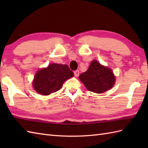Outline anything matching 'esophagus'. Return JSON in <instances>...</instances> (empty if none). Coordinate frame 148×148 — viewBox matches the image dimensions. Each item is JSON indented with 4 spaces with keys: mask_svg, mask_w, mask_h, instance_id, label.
Segmentation results:
<instances>
[{
    "mask_svg": "<svg viewBox=\"0 0 148 148\" xmlns=\"http://www.w3.org/2000/svg\"><path fill=\"white\" fill-rule=\"evenodd\" d=\"M74 75L76 76H78L79 75V71H78V70H76V71H74Z\"/></svg>",
    "mask_w": 148,
    "mask_h": 148,
    "instance_id": "1",
    "label": "esophagus"
}]
</instances>
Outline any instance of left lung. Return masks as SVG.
Instances as JSON below:
<instances>
[{"mask_svg": "<svg viewBox=\"0 0 148 148\" xmlns=\"http://www.w3.org/2000/svg\"><path fill=\"white\" fill-rule=\"evenodd\" d=\"M79 78L90 92L102 93L111 89L115 83V77L111 69L93 60L88 70Z\"/></svg>", "mask_w": 148, "mask_h": 148, "instance_id": "left-lung-1", "label": "left lung"}]
</instances>
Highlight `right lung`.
I'll return each mask as SVG.
<instances>
[{
  "label": "right lung",
  "mask_w": 148,
  "mask_h": 148,
  "mask_svg": "<svg viewBox=\"0 0 148 148\" xmlns=\"http://www.w3.org/2000/svg\"><path fill=\"white\" fill-rule=\"evenodd\" d=\"M73 76V72L68 65L51 64L36 74L33 81L34 88L39 94L48 95L57 92L65 80Z\"/></svg>",
  "instance_id": "1"
}]
</instances>
